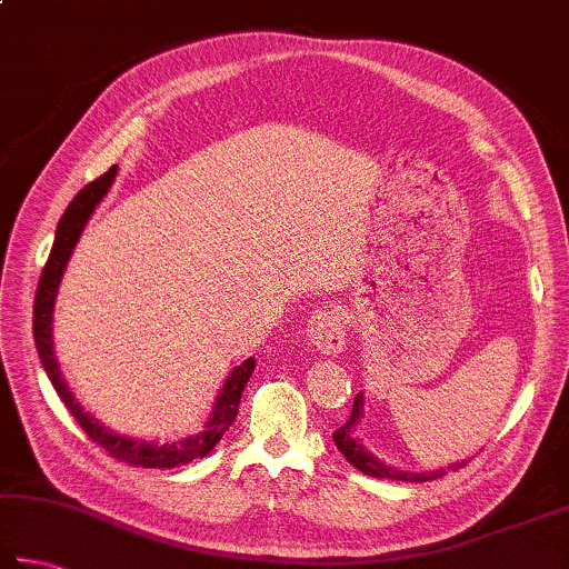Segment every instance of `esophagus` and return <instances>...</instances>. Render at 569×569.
Returning <instances> with one entry per match:
<instances>
[{"instance_id":"obj_1","label":"esophagus","mask_w":569,"mask_h":569,"mask_svg":"<svg viewBox=\"0 0 569 569\" xmlns=\"http://www.w3.org/2000/svg\"><path fill=\"white\" fill-rule=\"evenodd\" d=\"M308 340L322 355H338L345 348V316L338 308H320L308 320Z\"/></svg>"}]
</instances>
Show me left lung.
<instances>
[{"label": "left lung", "mask_w": 569, "mask_h": 569, "mask_svg": "<svg viewBox=\"0 0 569 569\" xmlns=\"http://www.w3.org/2000/svg\"><path fill=\"white\" fill-rule=\"evenodd\" d=\"M362 402H365V399H362V392H360L358 397H355L350 419L345 421V425L338 431H332V439H336V447L345 456V459H348V463L355 466L358 471H362L365 476L392 478V481H409V483H425V481H433V478H441L449 469L456 471V469H461V466H463V463H451L449 469H437V471H429V473H411V471H399V469H395V466L380 461L372 451H367L362 447V441L352 433L355 427H358L360 417H362Z\"/></svg>", "instance_id": "1"}]
</instances>
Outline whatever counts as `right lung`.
<instances>
[{"instance_id": "obj_1", "label": "right lung", "mask_w": 569, "mask_h": 569, "mask_svg": "<svg viewBox=\"0 0 569 569\" xmlns=\"http://www.w3.org/2000/svg\"><path fill=\"white\" fill-rule=\"evenodd\" d=\"M116 174H118V167L113 164L106 174H100L98 180L86 184L81 192L73 197V202L69 204V209H66V214L59 221L49 261L43 266L37 298H33V342H37L41 365L49 375L56 395L61 397L66 409L71 411L73 419L78 421V427H81L88 437L98 443V447H103L110 456H113V459L126 461L130 466H142V469H174V466H184V463H192L194 459H204V456L217 447L219 439L224 437L227 429L233 425V419L239 415L241 392L249 382L256 360L249 358L239 367H233L224 387L219 389V397L214 407H211V415L207 419L204 429L180 443H154V441L120 437V433L100 425L96 417L88 415V411L76 402V397L61 377L59 362H56V355H53V338H51L53 303H56V293H59L61 276L66 271V266H69V259L78 239H81L83 227L88 224V219H91L96 207L100 204V199L108 194Z\"/></svg>"}]
</instances>
